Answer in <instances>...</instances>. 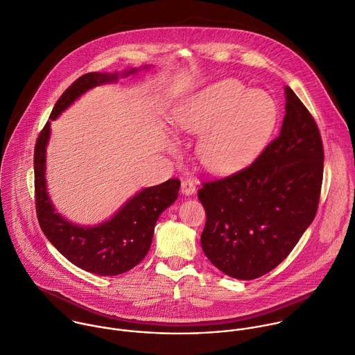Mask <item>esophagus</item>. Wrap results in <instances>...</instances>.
<instances>
[{"mask_svg":"<svg viewBox=\"0 0 355 355\" xmlns=\"http://www.w3.org/2000/svg\"><path fill=\"white\" fill-rule=\"evenodd\" d=\"M181 191L185 195H193L196 192V185H195V182L192 180L187 178V180H184L181 182Z\"/></svg>","mask_w":355,"mask_h":355,"instance_id":"obj_1","label":"esophagus"}]
</instances>
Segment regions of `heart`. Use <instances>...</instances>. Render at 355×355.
I'll use <instances>...</instances> for the list:
<instances>
[{
    "instance_id": "heart-1",
    "label": "heart",
    "mask_w": 355,
    "mask_h": 355,
    "mask_svg": "<svg viewBox=\"0 0 355 355\" xmlns=\"http://www.w3.org/2000/svg\"><path fill=\"white\" fill-rule=\"evenodd\" d=\"M278 120V103L268 92L235 78L220 80L193 94L173 116L180 131L203 135L199 159L217 174L249 166L272 137Z\"/></svg>"
}]
</instances>
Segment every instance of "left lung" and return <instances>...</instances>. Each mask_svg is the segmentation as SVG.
Returning a JSON list of instances; mask_svg holds the SVG:
<instances>
[{
	"label": "left lung",
	"mask_w": 355,
	"mask_h": 355,
	"mask_svg": "<svg viewBox=\"0 0 355 355\" xmlns=\"http://www.w3.org/2000/svg\"><path fill=\"white\" fill-rule=\"evenodd\" d=\"M281 134L248 167L202 181L198 199L206 211L200 236L206 257L243 281L279 266L315 218L324 178L318 125L286 87Z\"/></svg>",
	"instance_id": "8db88e82"
}]
</instances>
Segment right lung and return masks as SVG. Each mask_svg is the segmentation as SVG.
I'll return each instance as SVG.
<instances>
[{
	"instance_id": "right-lung-1",
	"label": "right lung",
	"mask_w": 355,
	"mask_h": 355,
	"mask_svg": "<svg viewBox=\"0 0 355 355\" xmlns=\"http://www.w3.org/2000/svg\"><path fill=\"white\" fill-rule=\"evenodd\" d=\"M130 70L125 73H134ZM117 73H87L78 77L56 101L49 119L55 120L87 89L116 81ZM49 121L34 146V198L40 228L48 241L74 266L96 275H119L139 264L149 252L159 216L171 206L180 191V180L146 188L130 199L109 221L98 227H77L55 213L45 187V146Z\"/></svg>"
}]
</instances>
